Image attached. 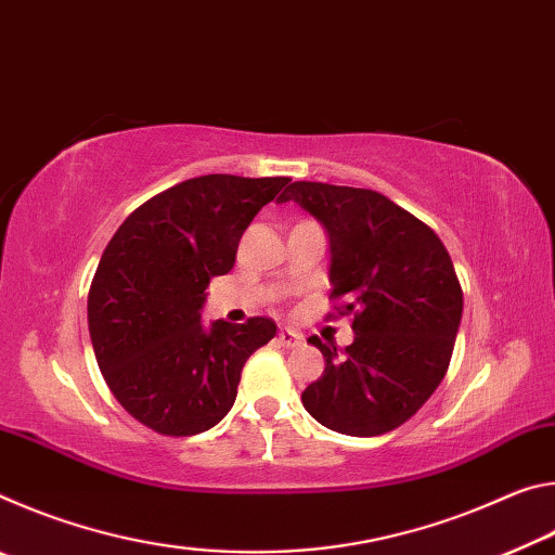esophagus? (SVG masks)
Returning <instances> with one entry per match:
<instances>
[{
	"label": "esophagus",
	"instance_id": "obj_1",
	"mask_svg": "<svg viewBox=\"0 0 555 555\" xmlns=\"http://www.w3.org/2000/svg\"><path fill=\"white\" fill-rule=\"evenodd\" d=\"M276 340L284 345V347H298L300 343H304V335L296 333V331H281L276 335Z\"/></svg>",
	"mask_w": 555,
	"mask_h": 555
}]
</instances>
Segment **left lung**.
I'll return each instance as SVG.
<instances>
[{"label":"left lung","instance_id":"left-lung-1","mask_svg":"<svg viewBox=\"0 0 555 555\" xmlns=\"http://www.w3.org/2000/svg\"><path fill=\"white\" fill-rule=\"evenodd\" d=\"M296 201L331 234V300L354 315L345 350L325 357L304 406L325 428L370 438L399 428L443 382L463 318V288L446 244L426 222L367 188L296 181ZM333 315V313H331Z\"/></svg>","mask_w":555,"mask_h":555}]
</instances>
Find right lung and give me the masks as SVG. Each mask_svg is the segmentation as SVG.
Masks as SVG:
<instances>
[{
  "label": "right lung",
  "instance_id": "obj_1",
  "mask_svg": "<svg viewBox=\"0 0 555 555\" xmlns=\"http://www.w3.org/2000/svg\"><path fill=\"white\" fill-rule=\"evenodd\" d=\"M288 178H188L119 224L88 294L102 377L129 416L195 436L228 416L244 362L276 335L271 318L201 325L212 276L234 267L242 232Z\"/></svg>",
  "mask_w": 555,
  "mask_h": 555
}]
</instances>
